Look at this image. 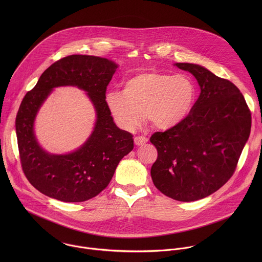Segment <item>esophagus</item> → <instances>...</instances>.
<instances>
[{"label": "esophagus", "instance_id": "obj_1", "mask_svg": "<svg viewBox=\"0 0 262 262\" xmlns=\"http://www.w3.org/2000/svg\"><path fill=\"white\" fill-rule=\"evenodd\" d=\"M148 141V139L144 136H137L134 138V143L137 145V146H140V145H143L145 144L146 142Z\"/></svg>", "mask_w": 262, "mask_h": 262}]
</instances>
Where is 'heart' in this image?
Instances as JSON below:
<instances>
[{
  "label": "heart",
  "instance_id": "heart-1",
  "mask_svg": "<svg viewBox=\"0 0 262 262\" xmlns=\"http://www.w3.org/2000/svg\"><path fill=\"white\" fill-rule=\"evenodd\" d=\"M195 97L189 76L145 72L126 79L121 92H109L105 101L116 124L133 132L143 116L160 130L179 126L191 112Z\"/></svg>",
  "mask_w": 262,
  "mask_h": 262
}]
</instances>
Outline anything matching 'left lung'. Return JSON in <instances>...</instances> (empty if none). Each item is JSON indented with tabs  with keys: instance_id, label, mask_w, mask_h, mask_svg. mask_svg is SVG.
I'll list each match as a JSON object with an SVG mask.
<instances>
[{
	"instance_id": "left-lung-1",
	"label": "left lung",
	"mask_w": 262,
	"mask_h": 262,
	"mask_svg": "<svg viewBox=\"0 0 262 262\" xmlns=\"http://www.w3.org/2000/svg\"><path fill=\"white\" fill-rule=\"evenodd\" d=\"M193 75L201 94L187 119L150 142L157 149L151 167L154 186L181 202L204 199L229 181L251 129L243 95L228 79L194 63H174Z\"/></svg>"
}]
</instances>
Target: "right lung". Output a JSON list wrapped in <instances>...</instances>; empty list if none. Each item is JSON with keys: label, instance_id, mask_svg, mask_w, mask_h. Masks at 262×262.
<instances>
[{"label": "right lung", "instance_id": "add662e5", "mask_svg": "<svg viewBox=\"0 0 262 262\" xmlns=\"http://www.w3.org/2000/svg\"><path fill=\"white\" fill-rule=\"evenodd\" d=\"M118 64L93 55H70L50 66L26 94L16 117L23 171L43 194L67 203L88 201L109 185L120 160L134 147L131 133L117 127L106 105V90ZM76 86L94 106L96 122L86 142L66 155L40 147L35 134L37 112L53 90Z\"/></svg>", "mask_w": 262, "mask_h": 262}]
</instances>
